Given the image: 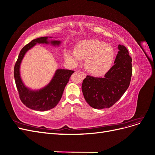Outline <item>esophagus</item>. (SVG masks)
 Instances as JSON below:
<instances>
[{
    "mask_svg": "<svg viewBox=\"0 0 155 155\" xmlns=\"http://www.w3.org/2000/svg\"><path fill=\"white\" fill-rule=\"evenodd\" d=\"M79 72H80L81 74H82V75H83V76H85V77L86 76V74H85V72H82V71H79Z\"/></svg>",
    "mask_w": 155,
    "mask_h": 155,
    "instance_id": "34e87169",
    "label": "esophagus"
}]
</instances>
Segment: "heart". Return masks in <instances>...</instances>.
<instances>
[{
    "label": "heart",
    "instance_id": "1",
    "mask_svg": "<svg viewBox=\"0 0 155 155\" xmlns=\"http://www.w3.org/2000/svg\"><path fill=\"white\" fill-rule=\"evenodd\" d=\"M65 59L72 64H77L86 59L85 66L96 76L105 74L112 66L114 51L111 46L98 40H87L79 43L76 50L66 51Z\"/></svg>",
    "mask_w": 155,
    "mask_h": 155
}]
</instances>
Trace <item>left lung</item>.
<instances>
[{"label":"left lung","mask_w":155,"mask_h":155,"mask_svg":"<svg viewBox=\"0 0 155 155\" xmlns=\"http://www.w3.org/2000/svg\"><path fill=\"white\" fill-rule=\"evenodd\" d=\"M114 64L104 77L87 76L82 83V92L88 105L94 109L112 107L128 88L133 73L132 58L125 46L118 45Z\"/></svg>","instance_id":"8db88e82"}]
</instances>
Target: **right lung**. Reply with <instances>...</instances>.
<instances>
[{"label":"right lung","mask_w":155,"mask_h":155,"mask_svg":"<svg viewBox=\"0 0 155 155\" xmlns=\"http://www.w3.org/2000/svg\"><path fill=\"white\" fill-rule=\"evenodd\" d=\"M47 37H42L32 40L23 47L18 55L14 67V78L20 100L22 104L31 109L45 111L53 109L58 105L62 97L64 89L68 83L74 70L58 69L48 85L37 91H32L22 83L20 77L19 67L26 51L37 43H49ZM53 45H59V41H51Z\"/></svg>","instance_id":"1"}]
</instances>
